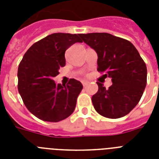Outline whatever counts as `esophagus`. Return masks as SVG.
<instances>
[{
	"mask_svg": "<svg viewBox=\"0 0 159 159\" xmlns=\"http://www.w3.org/2000/svg\"><path fill=\"white\" fill-rule=\"evenodd\" d=\"M82 85H83V87H86V86H87V85H88L89 82H88V81H82Z\"/></svg>",
	"mask_w": 159,
	"mask_h": 159,
	"instance_id": "esophagus-1",
	"label": "esophagus"
}]
</instances>
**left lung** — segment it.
<instances>
[{
  "label": "left lung",
  "mask_w": 159,
  "mask_h": 159,
  "mask_svg": "<svg viewBox=\"0 0 159 159\" xmlns=\"http://www.w3.org/2000/svg\"><path fill=\"white\" fill-rule=\"evenodd\" d=\"M97 53V71L111 77L113 84L106 89L97 82L98 92L92 97L101 116L118 119L126 116L140 101L147 83L145 62L135 47L125 39L108 33L80 34Z\"/></svg>",
  "instance_id": "8db88e82"
}]
</instances>
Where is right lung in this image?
Here are the masks:
<instances>
[{"label":"right lung","mask_w":159,"mask_h":159,"mask_svg":"<svg viewBox=\"0 0 159 159\" xmlns=\"http://www.w3.org/2000/svg\"><path fill=\"white\" fill-rule=\"evenodd\" d=\"M79 34H49L34 43L19 65V93L26 108L42 120L58 122L74 111L82 84L72 78L66 86L57 85L53 78L66 64L65 51L82 42Z\"/></svg>","instance_id":"add662e5"}]
</instances>
